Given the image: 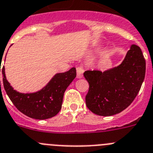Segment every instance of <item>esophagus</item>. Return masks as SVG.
<instances>
[{
    "label": "esophagus",
    "mask_w": 153,
    "mask_h": 153,
    "mask_svg": "<svg viewBox=\"0 0 153 153\" xmlns=\"http://www.w3.org/2000/svg\"><path fill=\"white\" fill-rule=\"evenodd\" d=\"M83 72H84V70L82 67H76V74H77L76 76H77V78H79V79L82 78V76H83Z\"/></svg>",
    "instance_id": "34e87169"
}]
</instances>
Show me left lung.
I'll return each instance as SVG.
<instances>
[{
    "label": "left lung",
    "instance_id": "8db88e82",
    "mask_svg": "<svg viewBox=\"0 0 153 153\" xmlns=\"http://www.w3.org/2000/svg\"><path fill=\"white\" fill-rule=\"evenodd\" d=\"M146 61L140 48L132 45L123 62L102 72L86 71L89 85L86 96L88 108L100 116H111L127 108L140 89L145 78Z\"/></svg>",
    "mask_w": 153,
    "mask_h": 153
}]
</instances>
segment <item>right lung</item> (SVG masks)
Masks as SVG:
<instances>
[{"mask_svg": "<svg viewBox=\"0 0 153 153\" xmlns=\"http://www.w3.org/2000/svg\"><path fill=\"white\" fill-rule=\"evenodd\" d=\"M2 74L4 89L16 108L31 118L45 120L54 117L60 111L64 92L76 77V71L75 67H73L65 73L55 74L41 90L26 94L14 90L10 86L7 80L4 67Z\"/></svg>", "mask_w": 153, "mask_h": 153, "instance_id": "right-lung-1", "label": "right lung"}]
</instances>
